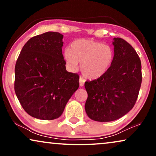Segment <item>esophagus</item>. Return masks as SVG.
Returning <instances> with one entry per match:
<instances>
[{
    "label": "esophagus",
    "mask_w": 156,
    "mask_h": 156,
    "mask_svg": "<svg viewBox=\"0 0 156 156\" xmlns=\"http://www.w3.org/2000/svg\"><path fill=\"white\" fill-rule=\"evenodd\" d=\"M84 82H85V81H84V79H83L82 77H80V87L84 86Z\"/></svg>",
    "instance_id": "obj_1"
}]
</instances>
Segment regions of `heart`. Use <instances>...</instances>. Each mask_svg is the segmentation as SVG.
Listing matches in <instances>:
<instances>
[{"instance_id":"obj_1","label":"heart","mask_w":156,"mask_h":156,"mask_svg":"<svg viewBox=\"0 0 156 156\" xmlns=\"http://www.w3.org/2000/svg\"><path fill=\"white\" fill-rule=\"evenodd\" d=\"M114 55L110 46L89 39L75 40L64 53L68 67L76 69L80 62L81 71L89 80H96L106 74L114 60Z\"/></svg>"}]
</instances>
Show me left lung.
Wrapping results in <instances>:
<instances>
[{"instance_id": "left-lung-1", "label": "left lung", "mask_w": 156, "mask_h": 156, "mask_svg": "<svg viewBox=\"0 0 156 156\" xmlns=\"http://www.w3.org/2000/svg\"><path fill=\"white\" fill-rule=\"evenodd\" d=\"M114 60L101 77L86 82L87 114L100 122L115 121L135 105L142 82L141 62L137 52L125 40L114 37Z\"/></svg>"}]
</instances>
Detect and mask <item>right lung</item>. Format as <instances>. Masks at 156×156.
<instances>
[{
  "instance_id": "obj_1",
  "label": "right lung",
  "mask_w": 156,
  "mask_h": 156,
  "mask_svg": "<svg viewBox=\"0 0 156 156\" xmlns=\"http://www.w3.org/2000/svg\"><path fill=\"white\" fill-rule=\"evenodd\" d=\"M62 38L57 32L33 37L16 61L15 92L23 109L34 118H59L80 87L78 74L66 70Z\"/></svg>"
}]
</instances>
